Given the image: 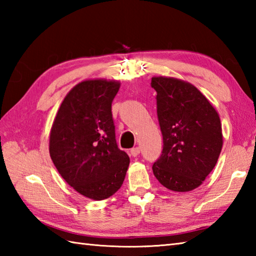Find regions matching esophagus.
Returning <instances> with one entry per match:
<instances>
[{
	"mask_svg": "<svg viewBox=\"0 0 256 256\" xmlns=\"http://www.w3.org/2000/svg\"><path fill=\"white\" fill-rule=\"evenodd\" d=\"M140 153V148H134L131 150V155H132L133 157L138 156Z\"/></svg>",
	"mask_w": 256,
	"mask_h": 256,
	"instance_id": "1",
	"label": "esophagus"
}]
</instances>
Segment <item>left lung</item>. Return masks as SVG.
Returning <instances> with one entry per match:
<instances>
[{
    "label": "left lung",
    "mask_w": 256,
    "mask_h": 256,
    "mask_svg": "<svg viewBox=\"0 0 256 256\" xmlns=\"http://www.w3.org/2000/svg\"><path fill=\"white\" fill-rule=\"evenodd\" d=\"M162 135L153 172L162 186L184 192L199 187L222 148L218 112L194 86L167 77L152 78Z\"/></svg>",
    "instance_id": "8db88e82"
}]
</instances>
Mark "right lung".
I'll use <instances>...</instances> for the list:
<instances>
[{"instance_id": "1", "label": "right lung", "mask_w": 256, "mask_h": 256, "mask_svg": "<svg viewBox=\"0 0 256 256\" xmlns=\"http://www.w3.org/2000/svg\"><path fill=\"white\" fill-rule=\"evenodd\" d=\"M118 89V81L78 84L64 99L50 131L54 165L70 186L94 200L116 194L130 164L118 146L112 116Z\"/></svg>"}]
</instances>
